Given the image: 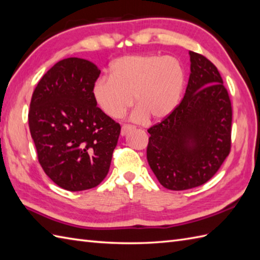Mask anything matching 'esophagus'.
I'll return each instance as SVG.
<instances>
[{"mask_svg":"<svg viewBox=\"0 0 260 260\" xmlns=\"http://www.w3.org/2000/svg\"><path fill=\"white\" fill-rule=\"evenodd\" d=\"M132 130H135V126H132L130 124H123L121 126V136H125L126 134H129V132Z\"/></svg>","mask_w":260,"mask_h":260,"instance_id":"34e87169","label":"esophagus"}]
</instances>
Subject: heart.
<instances>
[{
    "label": "heart",
    "mask_w": 260,
    "mask_h": 260,
    "mask_svg": "<svg viewBox=\"0 0 260 260\" xmlns=\"http://www.w3.org/2000/svg\"><path fill=\"white\" fill-rule=\"evenodd\" d=\"M185 74L180 61L157 55L126 56L111 66V77H101L93 86L94 100L107 116L121 118L134 105L132 119L141 122L167 118L179 105Z\"/></svg>",
    "instance_id": "b5f03b06"
}]
</instances>
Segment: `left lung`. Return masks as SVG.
I'll use <instances>...</instances> for the list:
<instances>
[{
	"label": "left lung",
	"mask_w": 260,
	"mask_h": 260,
	"mask_svg": "<svg viewBox=\"0 0 260 260\" xmlns=\"http://www.w3.org/2000/svg\"><path fill=\"white\" fill-rule=\"evenodd\" d=\"M191 74L181 103L148 129L147 159L161 185L173 191L203 185L232 147L233 108L216 66L189 52Z\"/></svg>",
	"instance_id": "8db88e82"
}]
</instances>
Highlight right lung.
I'll return each instance as SVG.
<instances>
[{
  "label": "right lung",
  "mask_w": 260,
  "mask_h": 260,
  "mask_svg": "<svg viewBox=\"0 0 260 260\" xmlns=\"http://www.w3.org/2000/svg\"><path fill=\"white\" fill-rule=\"evenodd\" d=\"M96 65L71 57L47 71L31 94L28 125L44 172L55 184L78 192L108 174L121 126L97 107Z\"/></svg>",
  "instance_id": "obj_1"
}]
</instances>
